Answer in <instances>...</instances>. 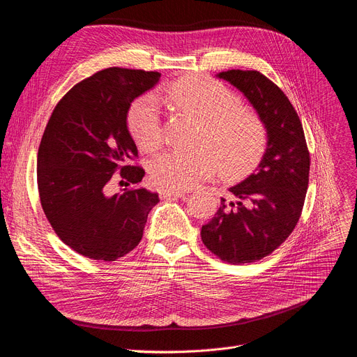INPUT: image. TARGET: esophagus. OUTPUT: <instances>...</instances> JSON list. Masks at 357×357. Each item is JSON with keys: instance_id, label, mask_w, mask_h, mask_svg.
Listing matches in <instances>:
<instances>
[{"instance_id": "1", "label": "esophagus", "mask_w": 357, "mask_h": 357, "mask_svg": "<svg viewBox=\"0 0 357 357\" xmlns=\"http://www.w3.org/2000/svg\"><path fill=\"white\" fill-rule=\"evenodd\" d=\"M184 193H186V192H183V190H169V189H161V190H160V196H161V199L181 197V196H184Z\"/></svg>"}]
</instances>
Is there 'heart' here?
<instances>
[{"label": "heart", "mask_w": 357, "mask_h": 357, "mask_svg": "<svg viewBox=\"0 0 357 357\" xmlns=\"http://www.w3.org/2000/svg\"><path fill=\"white\" fill-rule=\"evenodd\" d=\"M161 96L176 109L201 121L195 151H167L151 164L152 181L169 190H184L221 169L225 177L246 174L261 161L268 145L266 126L258 114L241 108L240 96L224 83L192 77L171 83ZM129 127L139 146L160 148L162 109L152 93L140 96L129 112Z\"/></svg>", "instance_id": "obj_1"}]
</instances>
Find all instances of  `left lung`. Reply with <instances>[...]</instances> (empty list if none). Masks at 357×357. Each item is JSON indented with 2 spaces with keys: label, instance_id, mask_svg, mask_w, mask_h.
<instances>
[{
  "label": "left lung",
  "instance_id": "obj_1",
  "mask_svg": "<svg viewBox=\"0 0 357 357\" xmlns=\"http://www.w3.org/2000/svg\"><path fill=\"white\" fill-rule=\"evenodd\" d=\"M217 77L243 93L266 126L268 145L259 165L228 189L213 218L202 225L204 245L224 262L238 265L273 253L301 218L309 183L303 127L289 98L256 70H227Z\"/></svg>",
  "mask_w": 357,
  "mask_h": 357
}]
</instances>
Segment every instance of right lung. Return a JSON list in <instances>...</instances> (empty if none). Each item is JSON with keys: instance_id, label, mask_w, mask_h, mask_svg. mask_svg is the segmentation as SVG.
Masks as SVG:
<instances>
[{"instance_id": "obj_1", "label": "right lung", "mask_w": 357, "mask_h": 357, "mask_svg": "<svg viewBox=\"0 0 357 357\" xmlns=\"http://www.w3.org/2000/svg\"><path fill=\"white\" fill-rule=\"evenodd\" d=\"M158 71L109 67L71 88L54 108L38 151V190L45 215L64 243L95 261H116L144 236L158 193L129 188L145 176L132 165L137 148L127 112L160 82ZM120 172L123 192L107 184Z\"/></svg>"}]
</instances>
